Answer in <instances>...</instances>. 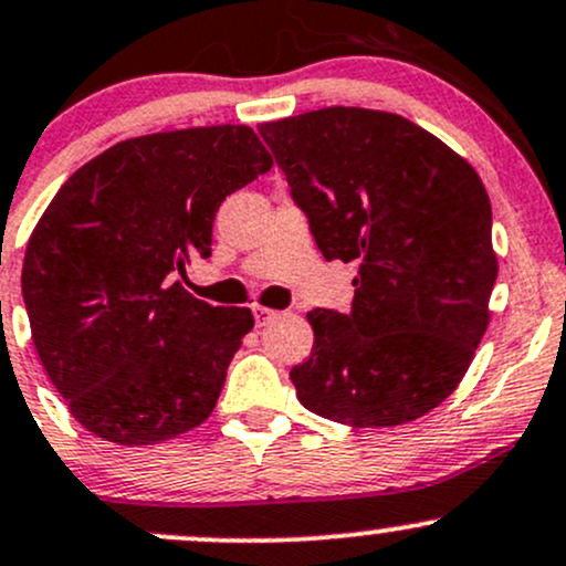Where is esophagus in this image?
<instances>
[{"label":"esophagus","instance_id":"34e87169","mask_svg":"<svg viewBox=\"0 0 566 566\" xmlns=\"http://www.w3.org/2000/svg\"><path fill=\"white\" fill-rule=\"evenodd\" d=\"M252 316H254V325L263 327L265 322L276 316V312H271V308H265V306H252Z\"/></svg>","mask_w":566,"mask_h":566}]
</instances>
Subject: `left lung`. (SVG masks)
Wrapping results in <instances>:
<instances>
[{"label":"left lung","mask_w":566,"mask_h":566,"mask_svg":"<svg viewBox=\"0 0 566 566\" xmlns=\"http://www.w3.org/2000/svg\"><path fill=\"white\" fill-rule=\"evenodd\" d=\"M325 260L357 263L346 314L308 312L290 378L316 416L419 419L462 381L496 282L492 203L468 160L392 112L327 107L258 128Z\"/></svg>","instance_id":"1"}]
</instances>
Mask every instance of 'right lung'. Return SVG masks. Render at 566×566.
<instances>
[{
  "label": "right lung",
  "instance_id": "1",
  "mask_svg": "<svg viewBox=\"0 0 566 566\" xmlns=\"http://www.w3.org/2000/svg\"><path fill=\"white\" fill-rule=\"evenodd\" d=\"M271 166L250 126L188 128L120 142L55 192L21 290L36 354L85 430L147 446L212 413L252 312L171 279L212 254L220 203Z\"/></svg>",
  "mask_w": 566,
  "mask_h": 566
}]
</instances>
